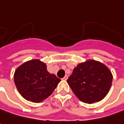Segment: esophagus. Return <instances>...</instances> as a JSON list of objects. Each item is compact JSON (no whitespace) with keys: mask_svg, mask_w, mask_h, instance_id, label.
Instances as JSON below:
<instances>
[{"mask_svg":"<svg viewBox=\"0 0 124 124\" xmlns=\"http://www.w3.org/2000/svg\"><path fill=\"white\" fill-rule=\"evenodd\" d=\"M67 79H68V76H67V75H65V77L62 78V80H66Z\"/></svg>","mask_w":124,"mask_h":124,"instance_id":"1","label":"esophagus"}]
</instances>
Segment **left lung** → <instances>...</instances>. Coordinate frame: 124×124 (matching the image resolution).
Segmentation results:
<instances>
[{
	"label": "left lung",
	"mask_w": 124,
	"mask_h": 124,
	"mask_svg": "<svg viewBox=\"0 0 124 124\" xmlns=\"http://www.w3.org/2000/svg\"><path fill=\"white\" fill-rule=\"evenodd\" d=\"M112 79L111 72L104 64L87 60L74 68L67 83L80 101L91 104L105 97L110 90Z\"/></svg>",
	"instance_id": "8db88e82"
}]
</instances>
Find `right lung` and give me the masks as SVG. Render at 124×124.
Returning <instances> with one entry per match:
<instances>
[{
    "label": "right lung",
    "instance_id": "1",
    "mask_svg": "<svg viewBox=\"0 0 124 124\" xmlns=\"http://www.w3.org/2000/svg\"><path fill=\"white\" fill-rule=\"evenodd\" d=\"M14 81L23 98L39 103L52 94L60 79L47 72L46 63L34 59L24 62L16 69Z\"/></svg>",
    "mask_w": 124,
    "mask_h": 124
}]
</instances>
